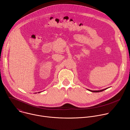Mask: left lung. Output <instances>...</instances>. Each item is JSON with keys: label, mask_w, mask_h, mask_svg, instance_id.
<instances>
[{"label": "left lung", "mask_w": 130, "mask_h": 130, "mask_svg": "<svg viewBox=\"0 0 130 130\" xmlns=\"http://www.w3.org/2000/svg\"><path fill=\"white\" fill-rule=\"evenodd\" d=\"M108 88H105V89H101V90H89V89H87V90H88L89 91H91V92H101V91H103V90H105V89H107Z\"/></svg>", "instance_id": "obj_1"}]
</instances>
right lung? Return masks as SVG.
Masks as SVG:
<instances>
[{
  "label": "right lung",
  "instance_id": "obj_1",
  "mask_svg": "<svg viewBox=\"0 0 130 130\" xmlns=\"http://www.w3.org/2000/svg\"><path fill=\"white\" fill-rule=\"evenodd\" d=\"M39 92L40 93V92H41H41ZM36 93H35V94H36Z\"/></svg>",
  "mask_w": 130,
  "mask_h": 130
}]
</instances>
